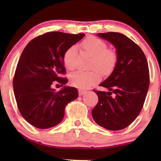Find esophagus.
<instances>
[{
  "mask_svg": "<svg viewBox=\"0 0 161 161\" xmlns=\"http://www.w3.org/2000/svg\"><path fill=\"white\" fill-rule=\"evenodd\" d=\"M86 90H83V89H79V95H84L85 93H86Z\"/></svg>",
  "mask_w": 161,
  "mask_h": 161,
  "instance_id": "obj_1",
  "label": "esophagus"
}]
</instances>
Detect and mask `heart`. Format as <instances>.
Returning a JSON list of instances; mask_svg holds the SVG:
<instances>
[{
  "label": "heart",
  "mask_w": 161,
  "mask_h": 161,
  "mask_svg": "<svg viewBox=\"0 0 161 161\" xmlns=\"http://www.w3.org/2000/svg\"><path fill=\"white\" fill-rule=\"evenodd\" d=\"M81 47L85 53L92 57L88 64L87 72H75L70 75V82L73 86L86 88L94 86L101 79V74H110L115 69L118 57L116 51L109 48L104 41L95 36L86 38L81 43ZM76 47L71 46L64 54V64L67 69L74 70L76 67Z\"/></svg>",
  "instance_id": "1"
}]
</instances>
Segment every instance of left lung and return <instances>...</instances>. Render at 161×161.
I'll list each match as a JSON object with an SVG mask.
<instances>
[{
	"label": "left lung",
	"mask_w": 161,
	"mask_h": 161,
	"mask_svg": "<svg viewBox=\"0 0 161 161\" xmlns=\"http://www.w3.org/2000/svg\"><path fill=\"white\" fill-rule=\"evenodd\" d=\"M97 36L115 46L118 60L111 75L100 84L109 92L93 90L98 102L92 115L104 129L120 130L129 126L143 108L150 85L148 65L141 47L125 35L106 32Z\"/></svg>",
	"instance_id": "obj_1"
}]
</instances>
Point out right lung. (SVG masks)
<instances>
[{"instance_id":"1","label":"right lung","mask_w":161,"mask_h":161,"mask_svg":"<svg viewBox=\"0 0 161 161\" xmlns=\"http://www.w3.org/2000/svg\"><path fill=\"white\" fill-rule=\"evenodd\" d=\"M85 34L50 32L33 38L24 48L14 74L13 86L20 114L38 129H48L62 121L66 106L78 97L73 87L57 92L55 82H67L64 54ZM56 82H55V81Z\"/></svg>"}]
</instances>
